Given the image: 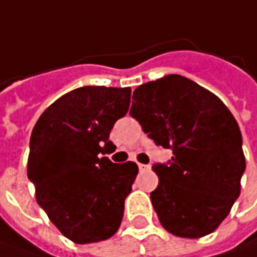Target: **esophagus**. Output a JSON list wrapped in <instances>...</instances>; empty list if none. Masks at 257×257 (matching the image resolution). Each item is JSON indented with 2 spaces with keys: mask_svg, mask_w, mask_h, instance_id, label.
<instances>
[{
  "mask_svg": "<svg viewBox=\"0 0 257 257\" xmlns=\"http://www.w3.org/2000/svg\"><path fill=\"white\" fill-rule=\"evenodd\" d=\"M138 168H140L141 171H148L151 167L150 165H147V164H138Z\"/></svg>",
  "mask_w": 257,
  "mask_h": 257,
  "instance_id": "esophagus-1",
  "label": "esophagus"
}]
</instances>
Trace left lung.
<instances>
[{
	"label": "left lung",
	"instance_id": "8db88e82",
	"mask_svg": "<svg viewBox=\"0 0 257 257\" xmlns=\"http://www.w3.org/2000/svg\"><path fill=\"white\" fill-rule=\"evenodd\" d=\"M131 116L151 140L173 150L155 164L158 187L151 201L162 227L178 237L213 233L240 195L246 168L234 116L214 93L180 74L134 90Z\"/></svg>",
	"mask_w": 257,
	"mask_h": 257
}]
</instances>
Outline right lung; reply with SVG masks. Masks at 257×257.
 Segmentation results:
<instances>
[{"instance_id": "1", "label": "right lung", "mask_w": 257, "mask_h": 257, "mask_svg": "<svg viewBox=\"0 0 257 257\" xmlns=\"http://www.w3.org/2000/svg\"><path fill=\"white\" fill-rule=\"evenodd\" d=\"M129 87L84 86L59 97L36 122L27 175L36 200L64 237L79 244L112 237L138 165L113 164L110 129L125 116Z\"/></svg>"}]
</instances>
